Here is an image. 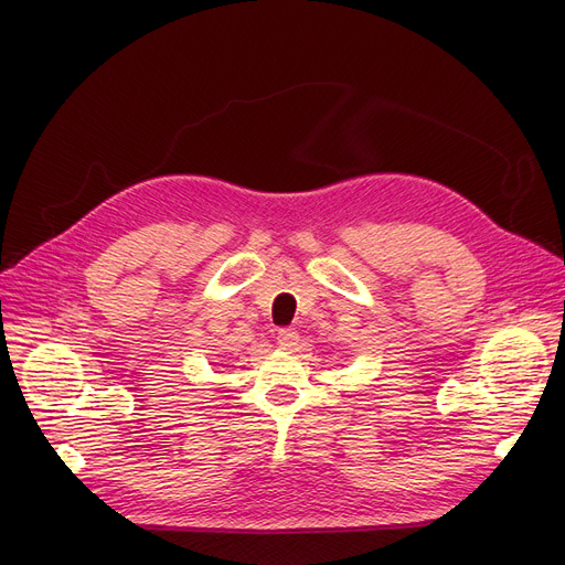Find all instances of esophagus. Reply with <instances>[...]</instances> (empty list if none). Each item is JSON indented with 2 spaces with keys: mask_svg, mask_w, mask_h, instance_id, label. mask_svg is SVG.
<instances>
[{
  "mask_svg": "<svg viewBox=\"0 0 565 565\" xmlns=\"http://www.w3.org/2000/svg\"><path fill=\"white\" fill-rule=\"evenodd\" d=\"M278 344H280V349H285V351H295V349L299 347V332L289 330V328L280 330V332H278Z\"/></svg>",
  "mask_w": 565,
  "mask_h": 565,
  "instance_id": "esophagus-1",
  "label": "esophagus"
}]
</instances>
